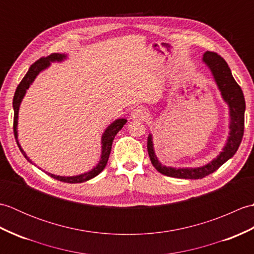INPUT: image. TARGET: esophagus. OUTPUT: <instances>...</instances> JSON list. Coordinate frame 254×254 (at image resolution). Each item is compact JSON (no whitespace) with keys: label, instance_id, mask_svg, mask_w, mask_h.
I'll use <instances>...</instances> for the list:
<instances>
[{"label":"esophagus","instance_id":"1","mask_svg":"<svg viewBox=\"0 0 254 254\" xmlns=\"http://www.w3.org/2000/svg\"><path fill=\"white\" fill-rule=\"evenodd\" d=\"M147 112L143 108H136V109H133L131 111V119L132 120H143V119L146 118Z\"/></svg>","mask_w":254,"mask_h":254}]
</instances>
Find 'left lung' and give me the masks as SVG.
Returning a JSON list of instances; mask_svg holds the SVG:
<instances>
[{
    "label": "left lung",
    "instance_id": "8db88e82",
    "mask_svg": "<svg viewBox=\"0 0 254 254\" xmlns=\"http://www.w3.org/2000/svg\"><path fill=\"white\" fill-rule=\"evenodd\" d=\"M202 60L205 65L209 68L223 100L229 108V135L227 137V142H226L222 152L217 155V157L209 161L208 164L202 167H196V168H175V167H167L158 160L155 154L153 135L152 133H149L147 138V150L150 161L156 170L165 176L180 178V179H202V178L213 174L220 166L233 157L238 150L242 136H244L246 101L240 86L233 77L228 64L217 53L209 51L205 52Z\"/></svg>",
    "mask_w": 254,
    "mask_h": 254
}]
</instances>
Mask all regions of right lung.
<instances>
[{
  "label": "right lung",
  "instance_id": "1",
  "mask_svg": "<svg viewBox=\"0 0 254 254\" xmlns=\"http://www.w3.org/2000/svg\"><path fill=\"white\" fill-rule=\"evenodd\" d=\"M67 59V55L65 53H53V55L47 57V58H41L39 60L36 61L32 65L29 67L28 72L26 73L24 78L21 79V82L16 88L14 98H13V109H14V135L16 138V142H17L18 147L20 149L21 154L25 156V158L29 161V163L32 164L31 159H29L28 156L26 155L24 152V149L21 148L20 144L18 142V133H17V124H18V112H19V107L21 101H23L24 97L27 93V89L30 87V85L34 82L35 78L38 76V74L40 72L45 71L46 68L49 67L51 65L52 62H62ZM127 123V119H117V120L113 121L110 126H108V127L105 130L104 134L101 136V155H100V159L98 161V164L94 167L93 169L84 172V174H80L77 176H71V177H64V176H57L50 174V172H46V174L49 175L50 177L55 178V179L62 181V182H66V183H82L85 181H88L90 179H93L96 176H98L100 172L105 169V167L108 163V159H109V155L111 152V147H112V142L115 139V136L117 135V133L121 130L123 127L124 124ZM35 165V164H32Z\"/></svg>",
  "mask_w": 254,
  "mask_h": 254
}]
</instances>
